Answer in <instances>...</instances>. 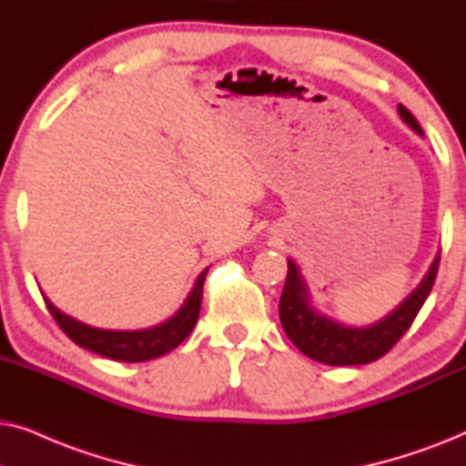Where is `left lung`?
<instances>
[{
  "mask_svg": "<svg viewBox=\"0 0 466 466\" xmlns=\"http://www.w3.org/2000/svg\"><path fill=\"white\" fill-rule=\"evenodd\" d=\"M399 116L403 123L424 137L422 127L413 118V114L405 106L399 104ZM439 269V254L432 260L431 269L426 271L418 289L405 297V301L397 305L390 314L381 320L367 324V327H352L318 311L309 301V289L299 271L297 263L289 258V276L279 299V320H282L284 333L289 339L301 350L311 360L324 362V365L343 367V365H367L384 356L405 330L411 327L413 318L418 316L426 297L435 284Z\"/></svg>",
  "mask_w": 466,
  "mask_h": 466,
  "instance_id": "left-lung-1",
  "label": "left lung"
}]
</instances>
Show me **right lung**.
Here are the masks:
<instances>
[{"mask_svg": "<svg viewBox=\"0 0 466 466\" xmlns=\"http://www.w3.org/2000/svg\"><path fill=\"white\" fill-rule=\"evenodd\" d=\"M206 276L208 269H203L199 278H197L193 290L187 297V301H184L182 308L169 320L157 324V327L139 330H110L91 327V324H85L72 316L63 314L46 297H44V301H46L48 311L53 314L56 324L63 329V333L74 343H78L80 348L91 350V352L112 360L144 362L171 352V350L180 346L190 335V330L197 324V318H199Z\"/></svg>", "mask_w": 466, "mask_h": 466, "instance_id": "obj_1", "label": "right lung"}]
</instances>
